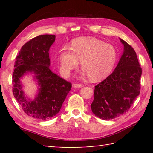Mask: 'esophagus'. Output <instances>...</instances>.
Instances as JSON below:
<instances>
[{"mask_svg": "<svg viewBox=\"0 0 153 153\" xmlns=\"http://www.w3.org/2000/svg\"><path fill=\"white\" fill-rule=\"evenodd\" d=\"M83 86L82 84H73V87L74 88H82Z\"/></svg>", "mask_w": 153, "mask_h": 153, "instance_id": "34e87169", "label": "esophagus"}]
</instances>
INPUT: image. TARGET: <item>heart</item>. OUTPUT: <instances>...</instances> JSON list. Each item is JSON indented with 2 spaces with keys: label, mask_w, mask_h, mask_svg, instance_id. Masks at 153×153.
Wrapping results in <instances>:
<instances>
[{
  "label": "heart",
  "mask_w": 153,
  "mask_h": 153,
  "mask_svg": "<svg viewBox=\"0 0 153 153\" xmlns=\"http://www.w3.org/2000/svg\"><path fill=\"white\" fill-rule=\"evenodd\" d=\"M117 52L115 46L92 37H80L71 41L70 50L64 47L59 51V69L64 76H69L81 61L82 74L93 81L107 77L115 65Z\"/></svg>",
  "instance_id": "b5f03b06"
}]
</instances>
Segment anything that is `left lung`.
I'll return each mask as SVG.
<instances>
[{
  "label": "left lung",
  "instance_id": "8db88e82",
  "mask_svg": "<svg viewBox=\"0 0 153 153\" xmlns=\"http://www.w3.org/2000/svg\"><path fill=\"white\" fill-rule=\"evenodd\" d=\"M123 52L110 76L95 86L92 113L102 120H112L128 111L140 94L142 69L134 48L120 38Z\"/></svg>",
  "mask_w": 153,
  "mask_h": 153
}]
</instances>
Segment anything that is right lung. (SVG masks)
<instances>
[{"label": "right lung", "mask_w": 153, "mask_h": 153, "mask_svg": "<svg viewBox=\"0 0 153 153\" xmlns=\"http://www.w3.org/2000/svg\"><path fill=\"white\" fill-rule=\"evenodd\" d=\"M55 41V35H40L32 38L22 46L15 62L12 77L14 97L25 114L38 120L55 116L71 88V83L53 73L49 67L48 51ZM29 73L34 74L39 87L33 100L25 96L20 82Z\"/></svg>", "instance_id": "obj_1"}]
</instances>
